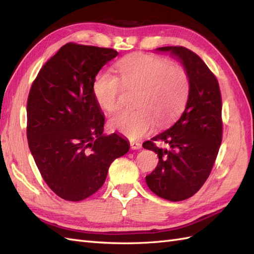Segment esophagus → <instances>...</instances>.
<instances>
[{
	"label": "esophagus",
	"instance_id": "obj_1",
	"mask_svg": "<svg viewBox=\"0 0 254 254\" xmlns=\"http://www.w3.org/2000/svg\"><path fill=\"white\" fill-rule=\"evenodd\" d=\"M130 146L132 149H139L142 147V144L139 142H136V141H131L130 142Z\"/></svg>",
	"mask_w": 254,
	"mask_h": 254
}]
</instances>
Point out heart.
<instances>
[{
    "mask_svg": "<svg viewBox=\"0 0 254 254\" xmlns=\"http://www.w3.org/2000/svg\"><path fill=\"white\" fill-rule=\"evenodd\" d=\"M118 76L101 73L95 78L94 97L100 108L112 112L120 107L126 89H138L133 111H119L109 118V127L130 139L152 132L156 123L167 127L185 110L191 89L187 68L163 57L135 53L116 64Z\"/></svg>",
    "mask_w": 254,
    "mask_h": 254,
    "instance_id": "1",
    "label": "heart"
}]
</instances>
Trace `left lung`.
<instances>
[{"mask_svg":"<svg viewBox=\"0 0 254 254\" xmlns=\"http://www.w3.org/2000/svg\"><path fill=\"white\" fill-rule=\"evenodd\" d=\"M157 50L180 59L190 75L191 89L179 120L143 144L159 158L146 183L156 195L179 202L194 195L213 169L223 138L222 95L216 76L196 53L181 46ZM156 141L166 142L169 148H158Z\"/></svg>","mask_w":254,"mask_h":254,"instance_id":"left-lung-1","label":"left lung"}]
</instances>
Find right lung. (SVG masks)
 <instances>
[{"label": "right lung", "mask_w": 254, "mask_h": 254, "mask_svg": "<svg viewBox=\"0 0 254 254\" xmlns=\"http://www.w3.org/2000/svg\"><path fill=\"white\" fill-rule=\"evenodd\" d=\"M118 56L111 48L68 42L40 68L27 100V139L44 180L58 196L77 202L104 185L116 158L130 149L122 136H105L93 85Z\"/></svg>", "instance_id": "obj_1"}]
</instances>
